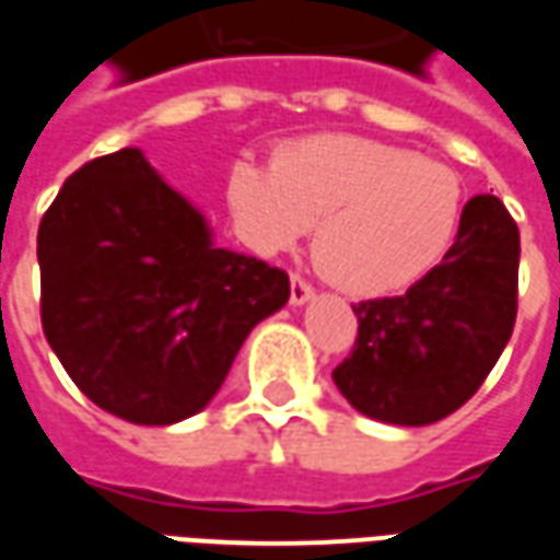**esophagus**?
Segmentation results:
<instances>
[{"label": "esophagus", "mask_w": 560, "mask_h": 560, "mask_svg": "<svg viewBox=\"0 0 560 560\" xmlns=\"http://www.w3.org/2000/svg\"><path fill=\"white\" fill-rule=\"evenodd\" d=\"M312 296H315V288H312V284H308L303 276H300V272H293L291 276V303L303 305V303H308Z\"/></svg>", "instance_id": "obj_1"}]
</instances>
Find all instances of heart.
<instances>
[{"label": "heart", "mask_w": 560, "mask_h": 560, "mask_svg": "<svg viewBox=\"0 0 560 560\" xmlns=\"http://www.w3.org/2000/svg\"><path fill=\"white\" fill-rule=\"evenodd\" d=\"M228 207L243 240L279 255L312 224L315 257L345 291L411 288L453 245L465 188L453 167L357 135L293 140L276 164L243 159L228 173Z\"/></svg>", "instance_id": "1"}]
</instances>
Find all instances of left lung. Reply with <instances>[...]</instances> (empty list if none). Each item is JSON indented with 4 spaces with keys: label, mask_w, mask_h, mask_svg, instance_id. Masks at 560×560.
Wrapping results in <instances>:
<instances>
[{
    "label": "left lung",
    "mask_w": 560,
    "mask_h": 560,
    "mask_svg": "<svg viewBox=\"0 0 560 560\" xmlns=\"http://www.w3.org/2000/svg\"><path fill=\"white\" fill-rule=\"evenodd\" d=\"M516 300V221L494 195L470 197L438 267L401 296L353 305L357 339L332 381L372 420H444L498 363L513 336Z\"/></svg>",
    "instance_id": "1"
}]
</instances>
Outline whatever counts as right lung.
Masks as SVG:
<instances>
[{"label":"right lung","mask_w":560,"mask_h":560,"mask_svg":"<svg viewBox=\"0 0 560 560\" xmlns=\"http://www.w3.org/2000/svg\"><path fill=\"white\" fill-rule=\"evenodd\" d=\"M42 324L102 411L171 425L203 411L288 272L215 248L203 215L140 149L86 161L38 228Z\"/></svg>","instance_id":"1"}]
</instances>
